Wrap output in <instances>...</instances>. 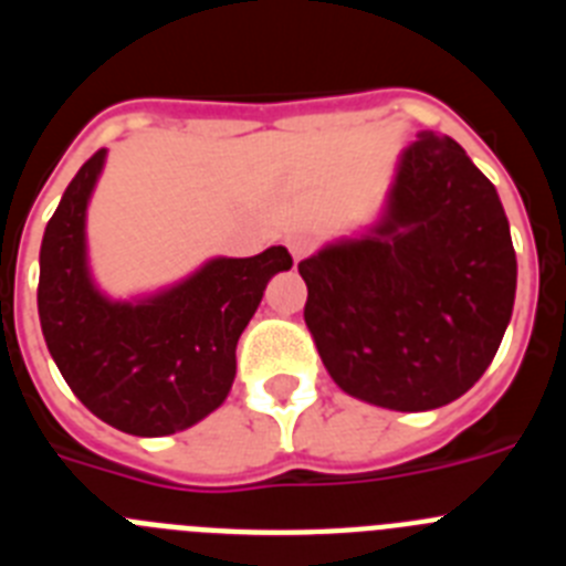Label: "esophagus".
<instances>
[{
	"mask_svg": "<svg viewBox=\"0 0 566 566\" xmlns=\"http://www.w3.org/2000/svg\"><path fill=\"white\" fill-rule=\"evenodd\" d=\"M289 252H292L294 263H297V260H303L312 252V240L303 238V234H294V238H289Z\"/></svg>",
	"mask_w": 566,
	"mask_h": 566,
	"instance_id": "1",
	"label": "esophagus"
}]
</instances>
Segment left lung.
Returning a JSON list of instances; mask_svg holds the SVG:
<instances>
[{
	"label": "left lung",
	"mask_w": 566,
	"mask_h": 566,
	"mask_svg": "<svg viewBox=\"0 0 566 566\" xmlns=\"http://www.w3.org/2000/svg\"><path fill=\"white\" fill-rule=\"evenodd\" d=\"M306 326L345 394L431 411L470 391L502 345L516 252L496 187L431 129L399 155L379 223L300 260Z\"/></svg>",
	"instance_id": "8db88e82"
}]
</instances>
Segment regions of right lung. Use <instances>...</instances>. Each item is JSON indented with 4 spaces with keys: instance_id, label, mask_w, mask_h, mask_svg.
I'll return each mask as SVG.
<instances>
[{
    "instance_id": "add662e5",
    "label": "right lung",
    "mask_w": 566,
    "mask_h": 566,
    "mask_svg": "<svg viewBox=\"0 0 566 566\" xmlns=\"http://www.w3.org/2000/svg\"><path fill=\"white\" fill-rule=\"evenodd\" d=\"M98 149L64 189L39 252V319L70 391L133 437H169L221 408L234 348L266 283L292 269L286 247L212 258L149 297L109 300L87 266V203L104 169Z\"/></svg>"
}]
</instances>
